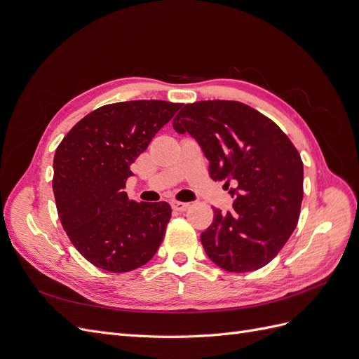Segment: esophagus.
Here are the masks:
<instances>
[{"label": "esophagus", "mask_w": 359, "mask_h": 359, "mask_svg": "<svg viewBox=\"0 0 359 359\" xmlns=\"http://www.w3.org/2000/svg\"><path fill=\"white\" fill-rule=\"evenodd\" d=\"M170 205H172V208L175 210V211H180V212H182V211H187L189 210V206H190V203H187V202H178V201H172L170 202Z\"/></svg>", "instance_id": "34e87169"}]
</instances>
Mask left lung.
<instances>
[{
	"instance_id": "left-lung-1",
	"label": "left lung",
	"mask_w": 359,
	"mask_h": 359,
	"mask_svg": "<svg viewBox=\"0 0 359 359\" xmlns=\"http://www.w3.org/2000/svg\"><path fill=\"white\" fill-rule=\"evenodd\" d=\"M173 128L196 139L214 181L235 184L233 210H214L201 235L206 255L229 273L265 266L299 219L304 168L297 148L274 121L240 102L186 104Z\"/></svg>"
}]
</instances>
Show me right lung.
Instances as JSON below:
<instances>
[{"instance_id": "right-lung-1", "label": "right lung", "mask_w": 359, "mask_h": 359, "mask_svg": "<svg viewBox=\"0 0 359 359\" xmlns=\"http://www.w3.org/2000/svg\"><path fill=\"white\" fill-rule=\"evenodd\" d=\"M181 103L133 100L99 107L64 136L53 157V194L64 231L97 268L128 273L158 250L168 202H135L124 191L130 165Z\"/></svg>"}]
</instances>
